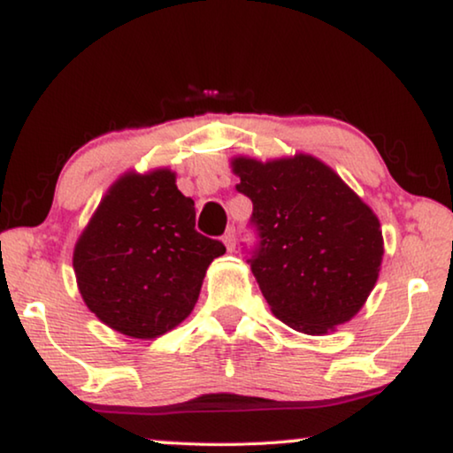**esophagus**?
I'll return each instance as SVG.
<instances>
[{
  "label": "esophagus",
  "instance_id": "esophagus-1",
  "mask_svg": "<svg viewBox=\"0 0 453 453\" xmlns=\"http://www.w3.org/2000/svg\"><path fill=\"white\" fill-rule=\"evenodd\" d=\"M224 244H226L227 252H234V250H235V234L234 232H226Z\"/></svg>",
  "mask_w": 453,
  "mask_h": 453
}]
</instances>
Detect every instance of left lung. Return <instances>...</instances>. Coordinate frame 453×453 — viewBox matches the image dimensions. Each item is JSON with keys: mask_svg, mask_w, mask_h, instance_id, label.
<instances>
[{"mask_svg": "<svg viewBox=\"0 0 453 453\" xmlns=\"http://www.w3.org/2000/svg\"><path fill=\"white\" fill-rule=\"evenodd\" d=\"M252 199L260 244L250 266L282 323L323 335L352 319L380 273V221L340 174L311 154L232 158Z\"/></svg>", "mask_w": 453, "mask_h": 453, "instance_id": "1", "label": "left lung"}]
</instances>
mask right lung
<instances>
[{
  "mask_svg": "<svg viewBox=\"0 0 453 453\" xmlns=\"http://www.w3.org/2000/svg\"><path fill=\"white\" fill-rule=\"evenodd\" d=\"M219 240L195 229V203L171 168L130 171L81 232L73 268L85 305L113 332L154 340L191 315Z\"/></svg>",
  "mask_w": 453,
  "mask_h": 453,
  "instance_id": "1",
  "label": "right lung"
}]
</instances>
